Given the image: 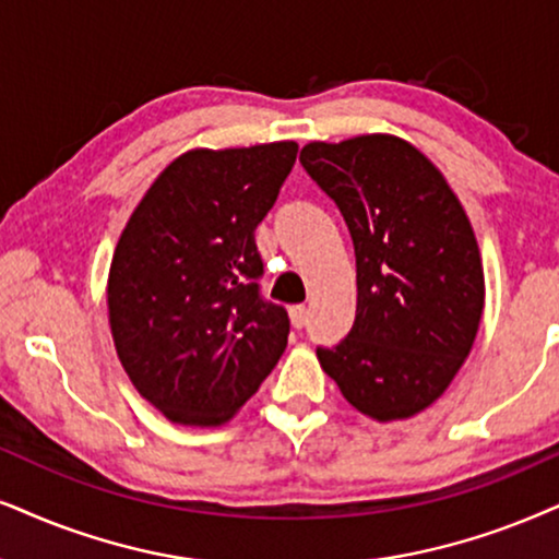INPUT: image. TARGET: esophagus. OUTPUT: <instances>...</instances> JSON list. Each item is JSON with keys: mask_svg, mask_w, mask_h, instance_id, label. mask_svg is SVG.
Wrapping results in <instances>:
<instances>
[{"mask_svg": "<svg viewBox=\"0 0 559 559\" xmlns=\"http://www.w3.org/2000/svg\"><path fill=\"white\" fill-rule=\"evenodd\" d=\"M288 314H292V322H294L296 330H301L304 324L309 322V309L304 307V304H296V307L288 309Z\"/></svg>", "mask_w": 559, "mask_h": 559, "instance_id": "1", "label": "esophagus"}]
</instances>
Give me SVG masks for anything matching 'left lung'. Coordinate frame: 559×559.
<instances>
[{
    "instance_id": "left-lung-1",
    "label": "left lung",
    "mask_w": 559,
    "mask_h": 559,
    "mask_svg": "<svg viewBox=\"0 0 559 559\" xmlns=\"http://www.w3.org/2000/svg\"><path fill=\"white\" fill-rule=\"evenodd\" d=\"M299 159L356 250V320L341 343L317 348L322 369L369 418H409L441 397L475 343L485 275L469 218L397 136L314 141Z\"/></svg>"
}]
</instances>
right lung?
I'll use <instances>...</instances> for the list:
<instances>
[{"label":"right lung","instance_id":"obj_1","mask_svg":"<svg viewBox=\"0 0 559 559\" xmlns=\"http://www.w3.org/2000/svg\"><path fill=\"white\" fill-rule=\"evenodd\" d=\"M294 141L195 150L154 180L118 239L110 330L133 386L173 423L222 426L278 364L288 312L260 292L255 229Z\"/></svg>","mask_w":559,"mask_h":559}]
</instances>
